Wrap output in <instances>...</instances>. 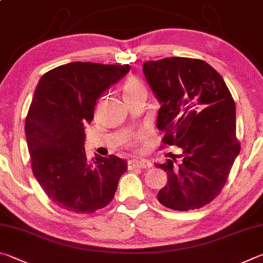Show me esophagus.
I'll return each instance as SVG.
<instances>
[{"label":"esophagus","instance_id":"1","mask_svg":"<svg viewBox=\"0 0 263 263\" xmlns=\"http://www.w3.org/2000/svg\"><path fill=\"white\" fill-rule=\"evenodd\" d=\"M150 163L146 162V160H136V159H133V160H129L128 162V168H144V167H150Z\"/></svg>","mask_w":263,"mask_h":263}]
</instances>
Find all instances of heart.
<instances>
[{"mask_svg":"<svg viewBox=\"0 0 263 263\" xmlns=\"http://www.w3.org/2000/svg\"><path fill=\"white\" fill-rule=\"evenodd\" d=\"M141 91H145V86L143 84L140 78L137 77H130L124 82L123 84V93H124V98H129V97L134 96L136 93H139ZM140 142V136H134L132 137L130 141H129V146L132 149H137V145H139Z\"/></svg>","mask_w":263,"mask_h":263,"instance_id":"b5f03b06","label":"heart"}]
</instances>
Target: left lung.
Returning <instances> with one entry per match:
<instances>
[{
	"label": "left lung",
	"mask_w": 263,
	"mask_h": 263,
	"mask_svg": "<svg viewBox=\"0 0 263 263\" xmlns=\"http://www.w3.org/2000/svg\"><path fill=\"white\" fill-rule=\"evenodd\" d=\"M143 72L162 104L157 118L162 146L181 149L157 165L167 174L157 200L178 211L200 209L219 195L240 153L231 92L223 77L199 59L146 61Z\"/></svg>",
	"instance_id": "8db88e82"
}]
</instances>
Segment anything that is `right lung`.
Masks as SVG:
<instances>
[{"mask_svg":"<svg viewBox=\"0 0 263 263\" xmlns=\"http://www.w3.org/2000/svg\"><path fill=\"white\" fill-rule=\"evenodd\" d=\"M128 64L71 62L40 78L25 120L32 172L55 205L93 214L113 200L126 160L109 155L90 162L84 124L101 93L126 75Z\"/></svg>","mask_w":263,"mask_h":263,"instance_id":"obj_1","label":"right lung"}]
</instances>
